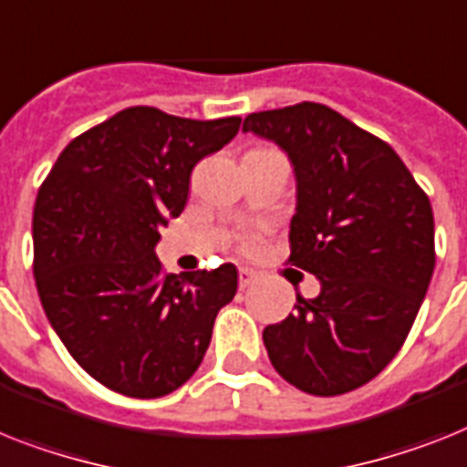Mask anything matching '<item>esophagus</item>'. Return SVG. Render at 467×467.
<instances>
[{
    "mask_svg": "<svg viewBox=\"0 0 467 467\" xmlns=\"http://www.w3.org/2000/svg\"><path fill=\"white\" fill-rule=\"evenodd\" d=\"M256 273L252 268H240V289L252 287L254 282H256Z\"/></svg>",
    "mask_w": 467,
    "mask_h": 467,
    "instance_id": "34e87169",
    "label": "esophagus"
}]
</instances>
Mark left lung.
I'll return each mask as SVG.
<instances>
[{
  "instance_id": "1",
  "label": "left lung",
  "mask_w": 467,
  "mask_h": 467,
  "mask_svg": "<svg viewBox=\"0 0 467 467\" xmlns=\"http://www.w3.org/2000/svg\"><path fill=\"white\" fill-rule=\"evenodd\" d=\"M242 130L287 151V261L320 280L316 299L296 294V311L264 330L268 358L306 394H347L385 370L420 311L434 270L430 199L389 144L325 104L249 113Z\"/></svg>"
}]
</instances>
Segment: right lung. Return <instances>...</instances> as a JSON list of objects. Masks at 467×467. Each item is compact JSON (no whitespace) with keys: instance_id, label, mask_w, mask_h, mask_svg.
<instances>
[{"instance_id":"obj_1","label":"right lung","mask_w":467,"mask_h":467,"mask_svg":"<svg viewBox=\"0 0 467 467\" xmlns=\"http://www.w3.org/2000/svg\"><path fill=\"white\" fill-rule=\"evenodd\" d=\"M240 116L192 120L130 107L78 135L37 192L33 273L58 339L97 382L156 399L194 375L237 268L163 273L159 227L182 213L192 168Z\"/></svg>"}]
</instances>
